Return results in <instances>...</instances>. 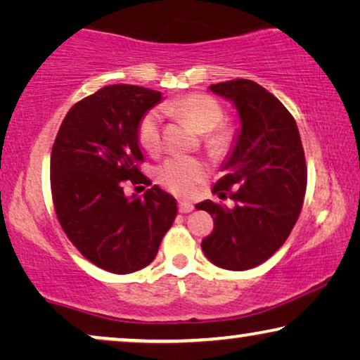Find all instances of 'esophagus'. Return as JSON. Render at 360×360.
<instances>
[{"label": "esophagus", "mask_w": 360, "mask_h": 360, "mask_svg": "<svg viewBox=\"0 0 360 360\" xmlns=\"http://www.w3.org/2000/svg\"><path fill=\"white\" fill-rule=\"evenodd\" d=\"M195 206L190 201H179V211L180 213H191Z\"/></svg>", "instance_id": "34e87169"}]
</instances>
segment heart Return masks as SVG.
Listing matches in <instances>:
<instances>
[{"label":"heart","mask_w":360,"mask_h":360,"mask_svg":"<svg viewBox=\"0 0 360 360\" xmlns=\"http://www.w3.org/2000/svg\"><path fill=\"white\" fill-rule=\"evenodd\" d=\"M167 111L184 117L196 131L206 132V144L213 152H221L229 146L231 132L221 124L224 120V110L218 100L206 93H190L172 100L165 106ZM137 141L147 152H157L162 142L160 112L157 110L147 111L137 126ZM206 174L203 162L196 157L180 155L170 157L157 167V181L165 190L180 196H188L196 190Z\"/></svg>","instance_id":"obj_1"}]
</instances>
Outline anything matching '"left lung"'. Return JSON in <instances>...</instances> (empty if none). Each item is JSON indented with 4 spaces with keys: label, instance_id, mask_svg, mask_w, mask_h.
Returning <instances> with one entry per match:
<instances>
[{
    "label": "left lung",
    "instance_id": "left-lung-1",
    "mask_svg": "<svg viewBox=\"0 0 360 360\" xmlns=\"http://www.w3.org/2000/svg\"><path fill=\"white\" fill-rule=\"evenodd\" d=\"M210 90L234 103L240 132L213 185V193L229 195L234 206L196 205L214 221L201 249L214 265L238 272L272 257L292 233L307 191V162L293 116L264 86L236 78Z\"/></svg>",
    "mask_w": 360,
    "mask_h": 360
}]
</instances>
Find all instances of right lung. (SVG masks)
Returning a JSON list of instances; mask_svg holds the SVG:
<instances>
[{"instance_id": "right-lung-1", "label": "right lung", "mask_w": 360, "mask_h": 360, "mask_svg": "<svg viewBox=\"0 0 360 360\" xmlns=\"http://www.w3.org/2000/svg\"><path fill=\"white\" fill-rule=\"evenodd\" d=\"M162 93L108 85L75 103L51 154V190L58 223L83 257L111 274H132L155 259L176 216V201L154 185L127 198L124 184L152 185L139 165L142 116Z\"/></svg>"}]
</instances>
